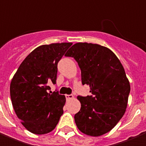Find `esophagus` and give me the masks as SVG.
<instances>
[{
  "mask_svg": "<svg viewBox=\"0 0 146 146\" xmlns=\"http://www.w3.org/2000/svg\"><path fill=\"white\" fill-rule=\"evenodd\" d=\"M73 95L72 94H66V100H71V99H73Z\"/></svg>",
  "mask_w": 146,
  "mask_h": 146,
  "instance_id": "esophagus-1",
  "label": "esophagus"
}]
</instances>
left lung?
<instances>
[{"mask_svg": "<svg viewBox=\"0 0 146 146\" xmlns=\"http://www.w3.org/2000/svg\"><path fill=\"white\" fill-rule=\"evenodd\" d=\"M73 57L81 70L83 85L90 96H78L81 108L74 116L78 129L90 136H100L117 125L125 114L130 84L116 55L98 44L78 42L65 55Z\"/></svg>", "mask_w": 146, "mask_h": 146, "instance_id": "left-lung-1", "label": "left lung"}]
</instances>
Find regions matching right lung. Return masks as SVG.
Here are the masks:
<instances>
[{"mask_svg":"<svg viewBox=\"0 0 146 146\" xmlns=\"http://www.w3.org/2000/svg\"><path fill=\"white\" fill-rule=\"evenodd\" d=\"M71 42L52 43L35 48L24 59L13 76L10 94L21 124L30 132L44 135L56 128L63 114L64 95L52 91L56 84L57 64Z\"/></svg>","mask_w":146,"mask_h":146,"instance_id":"right-lung-1","label":"right lung"}]
</instances>
